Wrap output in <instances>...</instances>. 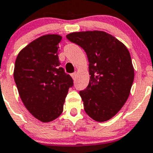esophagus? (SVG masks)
Returning <instances> with one entry per match:
<instances>
[{"mask_svg": "<svg viewBox=\"0 0 153 153\" xmlns=\"http://www.w3.org/2000/svg\"><path fill=\"white\" fill-rule=\"evenodd\" d=\"M71 76H72V78L74 79V80H75L76 78V73H74V74H72Z\"/></svg>", "mask_w": 153, "mask_h": 153, "instance_id": "1", "label": "esophagus"}]
</instances>
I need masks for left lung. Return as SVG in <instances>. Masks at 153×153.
<instances>
[{
	"label": "left lung",
	"instance_id": "1",
	"mask_svg": "<svg viewBox=\"0 0 153 153\" xmlns=\"http://www.w3.org/2000/svg\"><path fill=\"white\" fill-rule=\"evenodd\" d=\"M85 51L89 62V84L79 91L86 113L105 122L123 107L130 95L134 77L127 47L104 31H83L66 35Z\"/></svg>",
	"mask_w": 153,
	"mask_h": 153
}]
</instances>
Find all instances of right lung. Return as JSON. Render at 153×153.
Instances as JSON below:
<instances>
[{"label": "right lung", "mask_w": 153, "mask_h": 153, "mask_svg": "<svg viewBox=\"0 0 153 153\" xmlns=\"http://www.w3.org/2000/svg\"><path fill=\"white\" fill-rule=\"evenodd\" d=\"M59 34H46L34 40L19 53L14 79L27 110L43 123L62 114L65 97L74 80L60 67Z\"/></svg>", "instance_id": "obj_1"}]
</instances>
